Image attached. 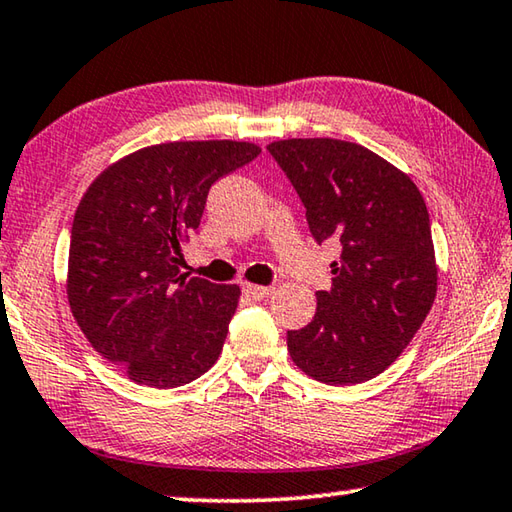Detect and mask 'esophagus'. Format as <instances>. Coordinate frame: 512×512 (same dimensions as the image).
I'll return each mask as SVG.
<instances>
[{"label": "esophagus", "instance_id": "1", "mask_svg": "<svg viewBox=\"0 0 512 512\" xmlns=\"http://www.w3.org/2000/svg\"><path fill=\"white\" fill-rule=\"evenodd\" d=\"M241 289H244L246 296L253 298V300H264L275 291L273 287H264V284H250V282H244V287H241Z\"/></svg>", "mask_w": 512, "mask_h": 512}]
</instances>
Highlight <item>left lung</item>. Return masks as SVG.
<instances>
[{
  "label": "left lung",
  "instance_id": "8db88e82",
  "mask_svg": "<svg viewBox=\"0 0 512 512\" xmlns=\"http://www.w3.org/2000/svg\"><path fill=\"white\" fill-rule=\"evenodd\" d=\"M300 201L318 244L334 239L332 289L318 291L314 320L287 332L305 375L329 386L361 384L400 357L438 289L427 203L404 171L332 137L266 146Z\"/></svg>",
  "mask_w": 512,
  "mask_h": 512
}]
</instances>
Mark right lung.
I'll return each mask as SVG.
<instances>
[{"label": "right lung", "mask_w": 512, "mask_h": 512, "mask_svg": "<svg viewBox=\"0 0 512 512\" xmlns=\"http://www.w3.org/2000/svg\"><path fill=\"white\" fill-rule=\"evenodd\" d=\"M262 153L253 142H167L103 169L76 207L67 300L103 359L176 388L214 366L241 291L180 273L207 192Z\"/></svg>", "instance_id": "add662e5"}]
</instances>
